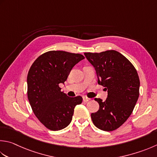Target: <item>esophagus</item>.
<instances>
[{"mask_svg": "<svg viewBox=\"0 0 157 157\" xmlns=\"http://www.w3.org/2000/svg\"><path fill=\"white\" fill-rule=\"evenodd\" d=\"M90 100V98H88L86 97H83V101H84V102H88V101H89Z\"/></svg>", "mask_w": 157, "mask_h": 157, "instance_id": "obj_1", "label": "esophagus"}]
</instances>
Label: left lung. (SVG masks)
<instances>
[{"instance_id":"obj_1","label":"left lung","mask_w":157,"mask_h":157,"mask_svg":"<svg viewBox=\"0 0 157 157\" xmlns=\"http://www.w3.org/2000/svg\"><path fill=\"white\" fill-rule=\"evenodd\" d=\"M98 77V84L107 90L105 101L95 98L99 109L91 113L94 124L112 131L124 124L133 112L140 94V78L132 63L115 50L84 53Z\"/></svg>"}]
</instances>
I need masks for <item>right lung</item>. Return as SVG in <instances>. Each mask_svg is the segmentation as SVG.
<instances>
[{"label":"right lung","instance_id":"1","mask_svg":"<svg viewBox=\"0 0 157 157\" xmlns=\"http://www.w3.org/2000/svg\"><path fill=\"white\" fill-rule=\"evenodd\" d=\"M84 56L64 51L41 54L30 67L27 76L28 99L39 121L52 131H59L71 122L77 105L82 97H69L59 84L67 80L71 70Z\"/></svg>","mask_w":157,"mask_h":157}]
</instances>
